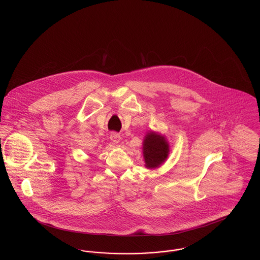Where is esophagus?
I'll use <instances>...</instances> for the list:
<instances>
[{"label": "esophagus", "mask_w": 260, "mask_h": 260, "mask_svg": "<svg viewBox=\"0 0 260 260\" xmlns=\"http://www.w3.org/2000/svg\"><path fill=\"white\" fill-rule=\"evenodd\" d=\"M110 139L113 141L114 144H118L120 142V140H121V136H120V135L116 134V133H113L111 136H110Z\"/></svg>", "instance_id": "esophagus-1"}]
</instances>
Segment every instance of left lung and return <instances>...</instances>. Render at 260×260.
Listing matches in <instances>:
<instances>
[{"instance_id": "left-lung-1", "label": "left lung", "mask_w": 260, "mask_h": 260, "mask_svg": "<svg viewBox=\"0 0 260 260\" xmlns=\"http://www.w3.org/2000/svg\"><path fill=\"white\" fill-rule=\"evenodd\" d=\"M170 146L166 137L155 132H150L143 141V157L147 169L159 168L167 160Z\"/></svg>"}]
</instances>
